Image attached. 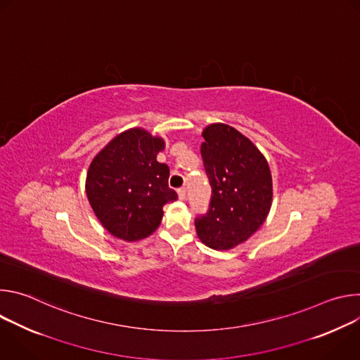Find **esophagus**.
<instances>
[{
  "instance_id": "1",
  "label": "esophagus",
  "mask_w": 360,
  "mask_h": 360,
  "mask_svg": "<svg viewBox=\"0 0 360 360\" xmlns=\"http://www.w3.org/2000/svg\"><path fill=\"white\" fill-rule=\"evenodd\" d=\"M178 196H179V199H181V200H184V199H185V196H186V191H185V188H179V189H178Z\"/></svg>"
}]
</instances>
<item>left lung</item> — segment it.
Listing matches in <instances>:
<instances>
[{
	"mask_svg": "<svg viewBox=\"0 0 360 360\" xmlns=\"http://www.w3.org/2000/svg\"><path fill=\"white\" fill-rule=\"evenodd\" d=\"M202 136L200 155L212 195L208 212L195 219V228L205 245L228 250L265 222L272 205V175L262 152L235 128L211 124Z\"/></svg>",
	"mask_w": 360,
	"mask_h": 360,
	"instance_id": "left-lung-1",
	"label": "left lung"
}]
</instances>
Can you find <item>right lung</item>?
Returning a JSON list of instances; mask_svg holds the SVG:
<instances>
[{
  "label": "right lung",
  "instance_id": "right-lung-1",
  "mask_svg": "<svg viewBox=\"0 0 360 360\" xmlns=\"http://www.w3.org/2000/svg\"><path fill=\"white\" fill-rule=\"evenodd\" d=\"M165 142L142 128L117 135L92 160L85 182L91 208L111 235L127 242L148 238L162 221L164 205L178 199L169 168L157 161Z\"/></svg>",
  "mask_w": 360,
  "mask_h": 360
}]
</instances>
